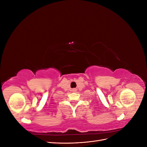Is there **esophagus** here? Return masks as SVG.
<instances>
[{
	"instance_id": "obj_1",
	"label": "esophagus",
	"mask_w": 147,
	"mask_h": 147,
	"mask_svg": "<svg viewBox=\"0 0 147 147\" xmlns=\"http://www.w3.org/2000/svg\"><path fill=\"white\" fill-rule=\"evenodd\" d=\"M76 89H75V88H74V89H72V91L73 92H75V91H76Z\"/></svg>"
}]
</instances>
